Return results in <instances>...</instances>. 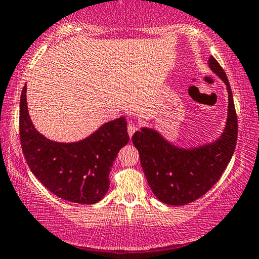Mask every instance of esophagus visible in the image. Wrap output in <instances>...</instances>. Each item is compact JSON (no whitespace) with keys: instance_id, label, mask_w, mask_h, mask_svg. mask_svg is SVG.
I'll return each instance as SVG.
<instances>
[{"instance_id":"obj_1","label":"esophagus","mask_w":259,"mask_h":259,"mask_svg":"<svg viewBox=\"0 0 259 259\" xmlns=\"http://www.w3.org/2000/svg\"><path fill=\"white\" fill-rule=\"evenodd\" d=\"M137 130H138L137 125H134V123H132V122L128 123V126H127V132H128L130 137H132Z\"/></svg>"}]
</instances>
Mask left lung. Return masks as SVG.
<instances>
[{
    "label": "left lung",
    "mask_w": 259,
    "mask_h": 259,
    "mask_svg": "<svg viewBox=\"0 0 259 259\" xmlns=\"http://www.w3.org/2000/svg\"><path fill=\"white\" fill-rule=\"evenodd\" d=\"M208 66L224 81L229 92L228 121L217 141L184 150L167 143L153 130L143 128L132 137L152 192L167 205H185L204 196L221 179L235 152L238 121L231 87L213 56L208 59Z\"/></svg>",
    "instance_id": "obj_1"
}]
</instances>
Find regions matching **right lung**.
<instances>
[{"label": "right lung", "instance_id": "add662e5", "mask_svg": "<svg viewBox=\"0 0 259 259\" xmlns=\"http://www.w3.org/2000/svg\"><path fill=\"white\" fill-rule=\"evenodd\" d=\"M26 91L24 86L20 100V140L30 171L62 199L76 204L98 203L109 189V172L119 150L130 140L126 119L106 122L79 143H55L33 126Z\"/></svg>", "mask_w": 259, "mask_h": 259}]
</instances>
